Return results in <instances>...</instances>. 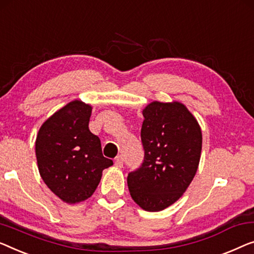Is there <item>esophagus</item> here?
I'll list each match as a JSON object with an SVG mask.
<instances>
[{"instance_id":"34e87169","label":"esophagus","mask_w":254,"mask_h":254,"mask_svg":"<svg viewBox=\"0 0 254 254\" xmlns=\"http://www.w3.org/2000/svg\"><path fill=\"white\" fill-rule=\"evenodd\" d=\"M115 165H116V167H118V168L123 167V166H124V159H123V157H121V156L117 157L116 160H115Z\"/></svg>"}]
</instances>
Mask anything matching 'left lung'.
Segmentation results:
<instances>
[{
  "instance_id": "left-lung-1",
  "label": "left lung",
  "mask_w": 254,
  "mask_h": 254,
  "mask_svg": "<svg viewBox=\"0 0 254 254\" xmlns=\"http://www.w3.org/2000/svg\"><path fill=\"white\" fill-rule=\"evenodd\" d=\"M141 141L144 159L128 173L127 185L136 204L158 212L175 203L196 174L201 130L181 103L152 102L143 110Z\"/></svg>"
}]
</instances>
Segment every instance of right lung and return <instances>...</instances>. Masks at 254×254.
<instances>
[{"label":"right lung","instance_id":"1","mask_svg":"<svg viewBox=\"0 0 254 254\" xmlns=\"http://www.w3.org/2000/svg\"><path fill=\"white\" fill-rule=\"evenodd\" d=\"M91 106L73 101L40 128L35 153L40 175L53 192L68 204L89 198L102 172L113 161L103 156L101 139L89 130Z\"/></svg>","mask_w":254,"mask_h":254}]
</instances>
